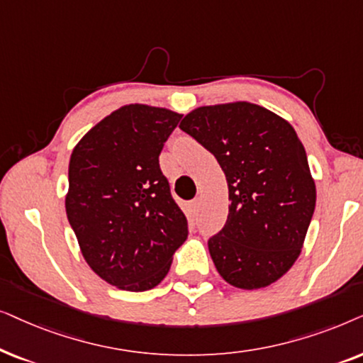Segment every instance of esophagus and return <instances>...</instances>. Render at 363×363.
<instances>
[{"label": "esophagus", "mask_w": 363, "mask_h": 363, "mask_svg": "<svg viewBox=\"0 0 363 363\" xmlns=\"http://www.w3.org/2000/svg\"><path fill=\"white\" fill-rule=\"evenodd\" d=\"M199 207H201V199H194V201L189 202V211L194 216L197 214V212H199Z\"/></svg>", "instance_id": "obj_1"}]
</instances>
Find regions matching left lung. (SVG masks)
Wrapping results in <instances>:
<instances>
[{
  "instance_id": "1",
  "label": "left lung",
  "mask_w": 363,
  "mask_h": 363,
  "mask_svg": "<svg viewBox=\"0 0 363 363\" xmlns=\"http://www.w3.org/2000/svg\"><path fill=\"white\" fill-rule=\"evenodd\" d=\"M179 128L214 154L227 179L229 214L207 242L217 272L244 291L277 282L301 255L315 209V182L297 133L249 101L201 106Z\"/></svg>"
}]
</instances>
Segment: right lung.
Instances as JSON below:
<instances>
[{
    "label": "right lung",
    "instance_id": "1",
    "mask_svg": "<svg viewBox=\"0 0 363 363\" xmlns=\"http://www.w3.org/2000/svg\"><path fill=\"white\" fill-rule=\"evenodd\" d=\"M181 118L156 106H121L71 152L67 220L93 272L121 291L161 284L187 239L186 216L159 167Z\"/></svg>",
    "mask_w": 363,
    "mask_h": 363
}]
</instances>
